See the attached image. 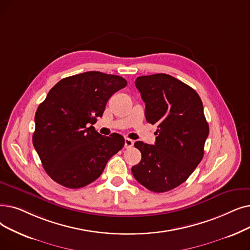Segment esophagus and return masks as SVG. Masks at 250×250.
Instances as JSON below:
<instances>
[{
    "label": "esophagus",
    "instance_id": "34e87169",
    "mask_svg": "<svg viewBox=\"0 0 250 250\" xmlns=\"http://www.w3.org/2000/svg\"><path fill=\"white\" fill-rule=\"evenodd\" d=\"M133 145H134V141H133V140L128 139V138H125V147L126 149L132 148Z\"/></svg>",
    "mask_w": 250,
    "mask_h": 250
}]
</instances>
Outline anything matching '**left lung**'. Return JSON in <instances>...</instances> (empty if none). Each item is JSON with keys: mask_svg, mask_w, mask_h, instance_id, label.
Wrapping results in <instances>:
<instances>
[{"mask_svg": "<svg viewBox=\"0 0 250 250\" xmlns=\"http://www.w3.org/2000/svg\"><path fill=\"white\" fill-rule=\"evenodd\" d=\"M136 88L146 104V121L157 125L154 145L138 142L142 159L132 167L148 190L167 192L180 186L196 168L209 133L199 95L166 73L139 77Z\"/></svg>", "mask_w": 250, "mask_h": 250, "instance_id": "1", "label": "left lung"}]
</instances>
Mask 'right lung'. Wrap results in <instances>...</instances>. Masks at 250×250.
<instances>
[{
  "mask_svg": "<svg viewBox=\"0 0 250 250\" xmlns=\"http://www.w3.org/2000/svg\"><path fill=\"white\" fill-rule=\"evenodd\" d=\"M126 83L118 75L88 71L65 78L50 90L36 112L32 143L52 180L70 189L89 185L124 147L122 135L102 136L92 125Z\"/></svg>",
  "mask_w": 250,
  "mask_h": 250,
  "instance_id": "1",
  "label": "right lung"
}]
</instances>
